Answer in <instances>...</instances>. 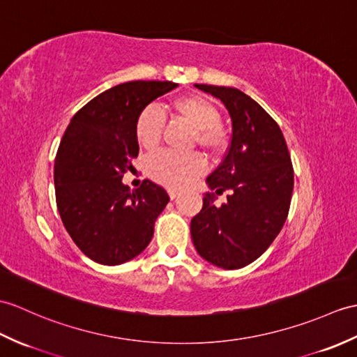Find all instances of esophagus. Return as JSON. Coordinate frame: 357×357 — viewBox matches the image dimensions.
<instances>
[{
  "mask_svg": "<svg viewBox=\"0 0 357 357\" xmlns=\"http://www.w3.org/2000/svg\"><path fill=\"white\" fill-rule=\"evenodd\" d=\"M169 196L170 199H176L179 196V192H176V190H169Z\"/></svg>",
  "mask_w": 357,
  "mask_h": 357,
  "instance_id": "34e87169",
  "label": "esophagus"
}]
</instances>
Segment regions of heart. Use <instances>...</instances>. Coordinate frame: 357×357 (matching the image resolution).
Wrapping results in <instances>:
<instances>
[{
    "instance_id": "obj_1",
    "label": "heart",
    "mask_w": 357,
    "mask_h": 357,
    "mask_svg": "<svg viewBox=\"0 0 357 357\" xmlns=\"http://www.w3.org/2000/svg\"><path fill=\"white\" fill-rule=\"evenodd\" d=\"M173 111L195 129V141L206 153H218L223 147V134L219 129L220 112L211 102L199 96L181 97L172 105ZM164 128V115L155 106H147L135 121V137L141 147L152 151L160 144ZM205 170L201 156L162 152L149 161L151 178L170 188L187 187Z\"/></svg>"
}]
</instances>
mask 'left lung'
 <instances>
[{
    "instance_id": "1",
    "label": "left lung",
    "mask_w": 357,
    "mask_h": 357,
    "mask_svg": "<svg viewBox=\"0 0 357 357\" xmlns=\"http://www.w3.org/2000/svg\"><path fill=\"white\" fill-rule=\"evenodd\" d=\"M225 105L233 135L222 164L206 178L211 192L190 223L197 254L222 269H240L268 250L283 228L294 190L286 139L271 115L231 86L195 85ZM228 189L229 201L213 205Z\"/></svg>"
}]
</instances>
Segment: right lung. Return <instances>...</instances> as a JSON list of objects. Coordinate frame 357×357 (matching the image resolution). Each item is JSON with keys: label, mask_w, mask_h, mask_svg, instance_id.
Wrapping results in <instances>:
<instances>
[{"label": "right lung", "mask_w": 357, "mask_h": 357, "mask_svg": "<svg viewBox=\"0 0 357 357\" xmlns=\"http://www.w3.org/2000/svg\"><path fill=\"white\" fill-rule=\"evenodd\" d=\"M176 86L169 80L117 85L82 107L65 130L54 160L57 210L74 243L96 263L115 266L143 252L170 201L152 181L130 192L121 179L138 156L139 112Z\"/></svg>", "instance_id": "right-lung-1"}]
</instances>
